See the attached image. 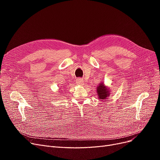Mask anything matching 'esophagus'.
Returning a JSON list of instances; mask_svg holds the SVG:
<instances>
[{"label":"esophagus","instance_id":"esophagus-1","mask_svg":"<svg viewBox=\"0 0 160 160\" xmlns=\"http://www.w3.org/2000/svg\"><path fill=\"white\" fill-rule=\"evenodd\" d=\"M76 83H77V84H78V85H83V83H84V81H83V79H78L76 80Z\"/></svg>","mask_w":160,"mask_h":160}]
</instances>
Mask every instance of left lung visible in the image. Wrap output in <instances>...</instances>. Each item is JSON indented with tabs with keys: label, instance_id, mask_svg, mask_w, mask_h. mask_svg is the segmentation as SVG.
<instances>
[{
	"label": "left lung",
	"instance_id": "left-lung-1",
	"mask_svg": "<svg viewBox=\"0 0 160 160\" xmlns=\"http://www.w3.org/2000/svg\"><path fill=\"white\" fill-rule=\"evenodd\" d=\"M97 93L99 100H105L110 95V90L108 86H106L102 81L97 87Z\"/></svg>",
	"mask_w": 160,
	"mask_h": 160
}]
</instances>
